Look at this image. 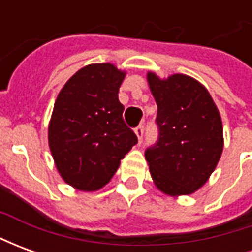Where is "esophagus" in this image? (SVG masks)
Here are the masks:
<instances>
[{"label":"esophagus","mask_w":252,"mask_h":252,"mask_svg":"<svg viewBox=\"0 0 252 252\" xmlns=\"http://www.w3.org/2000/svg\"><path fill=\"white\" fill-rule=\"evenodd\" d=\"M135 133H136L137 139H139V143H142L143 135H144V126H137L136 128H135Z\"/></svg>","instance_id":"obj_1"}]
</instances>
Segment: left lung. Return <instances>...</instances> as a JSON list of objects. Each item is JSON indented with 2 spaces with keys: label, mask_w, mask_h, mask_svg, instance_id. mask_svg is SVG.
<instances>
[{
  "label": "left lung",
  "mask_w": 252,
  "mask_h": 252,
  "mask_svg": "<svg viewBox=\"0 0 252 252\" xmlns=\"http://www.w3.org/2000/svg\"><path fill=\"white\" fill-rule=\"evenodd\" d=\"M158 105V142L146 150L154 184L169 195L194 193L216 169L222 153V124L211 94L194 78L167 79L148 72Z\"/></svg>",
  "instance_id": "8db88e82"
}]
</instances>
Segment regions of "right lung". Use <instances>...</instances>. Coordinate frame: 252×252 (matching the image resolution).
<instances>
[{
  "mask_svg": "<svg viewBox=\"0 0 252 252\" xmlns=\"http://www.w3.org/2000/svg\"><path fill=\"white\" fill-rule=\"evenodd\" d=\"M124 77L112 63L89 64L58 94L48 144L61 177L75 189L94 191L106 185L137 143L123 120L124 106L119 101Z\"/></svg>",
  "mask_w": 252,
  "mask_h": 252,
  "instance_id": "right-lung-1",
  "label": "right lung"
}]
</instances>
